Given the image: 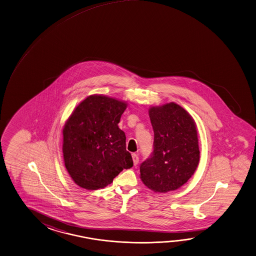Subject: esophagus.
<instances>
[{
    "mask_svg": "<svg viewBox=\"0 0 256 256\" xmlns=\"http://www.w3.org/2000/svg\"><path fill=\"white\" fill-rule=\"evenodd\" d=\"M132 160H134V165H137L138 162H139V157H138V155L137 154H134L132 155Z\"/></svg>",
    "mask_w": 256,
    "mask_h": 256,
    "instance_id": "34e87169",
    "label": "esophagus"
}]
</instances>
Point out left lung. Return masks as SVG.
I'll return each instance as SVG.
<instances>
[{"label": "left lung", "instance_id": "1", "mask_svg": "<svg viewBox=\"0 0 256 256\" xmlns=\"http://www.w3.org/2000/svg\"><path fill=\"white\" fill-rule=\"evenodd\" d=\"M154 152L142 163L140 178L154 192L176 190L192 177L200 163L198 129L190 114L176 102L152 106Z\"/></svg>", "mask_w": 256, "mask_h": 256}]
</instances>
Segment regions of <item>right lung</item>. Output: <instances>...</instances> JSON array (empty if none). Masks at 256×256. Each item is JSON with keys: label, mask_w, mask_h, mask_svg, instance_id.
<instances>
[{"label": "right lung", "mask_w": 256, "mask_h": 256, "mask_svg": "<svg viewBox=\"0 0 256 256\" xmlns=\"http://www.w3.org/2000/svg\"><path fill=\"white\" fill-rule=\"evenodd\" d=\"M126 101L92 94L76 107L63 128L66 168L78 186L96 190L111 184L134 162L126 134L118 127Z\"/></svg>", "instance_id": "right-lung-1"}]
</instances>
